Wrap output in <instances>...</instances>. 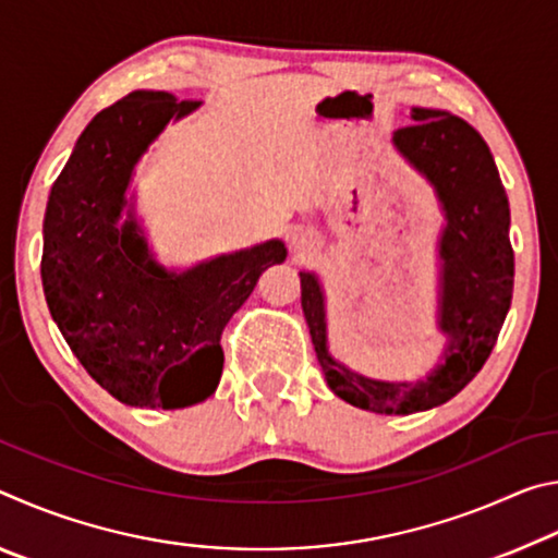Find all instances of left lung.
<instances>
[{"label":"left lung","instance_id":"8db88e82","mask_svg":"<svg viewBox=\"0 0 558 558\" xmlns=\"http://www.w3.org/2000/svg\"><path fill=\"white\" fill-rule=\"evenodd\" d=\"M411 118L413 125L393 132V145L430 179L448 219L440 241L446 364L418 384L374 381L344 369L327 354L319 282L300 272L302 313L329 389L356 409L386 415L428 411L465 389L493 354L514 288L509 202L487 143L450 112L413 108Z\"/></svg>","mask_w":558,"mask_h":558}]
</instances>
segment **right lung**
I'll use <instances>...</instances> for the list:
<instances>
[{"mask_svg": "<svg viewBox=\"0 0 558 558\" xmlns=\"http://www.w3.org/2000/svg\"><path fill=\"white\" fill-rule=\"evenodd\" d=\"M199 108L135 90L83 130L56 179L44 219L41 282L71 352L128 405L184 409L216 391L221 335L260 272L286 260L280 241L167 272L137 223L118 229L132 167L172 118Z\"/></svg>", "mask_w": 558, "mask_h": 558, "instance_id": "1", "label": "right lung"}]
</instances>
